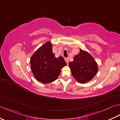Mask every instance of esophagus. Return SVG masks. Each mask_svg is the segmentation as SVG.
<instances>
[{
	"mask_svg": "<svg viewBox=\"0 0 120 120\" xmlns=\"http://www.w3.org/2000/svg\"><path fill=\"white\" fill-rule=\"evenodd\" d=\"M65 60L66 61V62L67 64H68V63H69V58H67V57H65Z\"/></svg>",
	"mask_w": 120,
	"mask_h": 120,
	"instance_id": "34e87169",
	"label": "esophagus"
}]
</instances>
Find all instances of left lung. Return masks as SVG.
I'll return each mask as SVG.
<instances>
[{
    "mask_svg": "<svg viewBox=\"0 0 120 120\" xmlns=\"http://www.w3.org/2000/svg\"><path fill=\"white\" fill-rule=\"evenodd\" d=\"M71 74L78 82L85 83L94 78L98 70L97 64L90 53L80 50L74 61L69 63Z\"/></svg>",
    "mask_w": 120,
    "mask_h": 120,
    "instance_id": "left-lung-1",
    "label": "left lung"
}]
</instances>
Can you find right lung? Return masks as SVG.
Instances as JSON below:
<instances>
[{"label": "right lung", "instance_id": "1", "mask_svg": "<svg viewBox=\"0 0 120 120\" xmlns=\"http://www.w3.org/2000/svg\"><path fill=\"white\" fill-rule=\"evenodd\" d=\"M30 63L36 80L46 84L56 80L61 69L67 65L62 56H55L52 51V44L50 41L45 43L34 53Z\"/></svg>", "mask_w": 120, "mask_h": 120}]
</instances>
